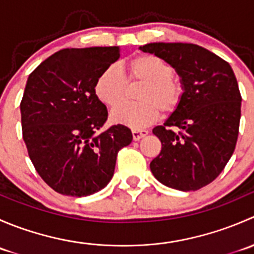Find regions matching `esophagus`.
<instances>
[{
  "label": "esophagus",
  "mask_w": 254,
  "mask_h": 254,
  "mask_svg": "<svg viewBox=\"0 0 254 254\" xmlns=\"http://www.w3.org/2000/svg\"><path fill=\"white\" fill-rule=\"evenodd\" d=\"M132 139L136 141V140H140L142 139V137H145L146 135L148 134L147 130H140V129H132Z\"/></svg>",
  "instance_id": "34e87169"
}]
</instances>
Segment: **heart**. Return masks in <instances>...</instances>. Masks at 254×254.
<instances>
[{"mask_svg": "<svg viewBox=\"0 0 254 254\" xmlns=\"http://www.w3.org/2000/svg\"><path fill=\"white\" fill-rule=\"evenodd\" d=\"M127 79L131 83H142L136 93L140 102L123 103L111 113L115 124L141 129L158 119L160 112L172 113L179 107L183 87L173 76L170 63L155 55H139L127 64ZM125 76L117 65L104 68L94 83V93L109 107L119 104L127 94Z\"/></svg>", "mask_w": 254, "mask_h": 254, "instance_id": "b5f03b06", "label": "heart"}]
</instances>
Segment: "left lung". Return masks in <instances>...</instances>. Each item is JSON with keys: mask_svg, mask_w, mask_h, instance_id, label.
<instances>
[{"mask_svg": "<svg viewBox=\"0 0 254 254\" xmlns=\"http://www.w3.org/2000/svg\"><path fill=\"white\" fill-rule=\"evenodd\" d=\"M140 50L170 63L183 87L178 108L152 130L162 148L151 172L166 187L198 190L222 172L236 147L242 98L234 71L195 44L150 43Z\"/></svg>", "mask_w": 254, "mask_h": 254, "instance_id": "obj_1", "label": "left lung"}]
</instances>
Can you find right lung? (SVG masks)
<instances>
[{
    "mask_svg": "<svg viewBox=\"0 0 254 254\" xmlns=\"http://www.w3.org/2000/svg\"><path fill=\"white\" fill-rule=\"evenodd\" d=\"M119 58V47L63 49L27 79L23 140L37 172L58 193L79 198L103 189L114 175L118 151L131 142V131L122 124L97 134L108 112L94 83Z\"/></svg>",
    "mask_w": 254,
    "mask_h": 254,
    "instance_id": "obj_1",
    "label": "right lung"
}]
</instances>
